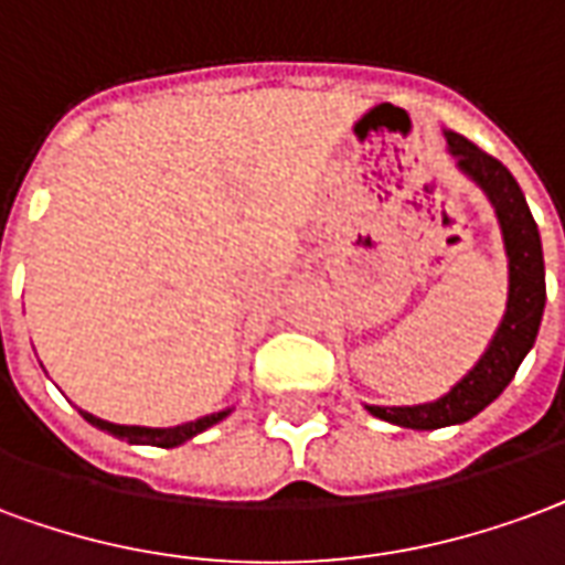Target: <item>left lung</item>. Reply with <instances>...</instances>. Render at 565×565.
Wrapping results in <instances>:
<instances>
[{"label": "left lung", "instance_id": "1", "mask_svg": "<svg viewBox=\"0 0 565 565\" xmlns=\"http://www.w3.org/2000/svg\"><path fill=\"white\" fill-rule=\"evenodd\" d=\"M446 140H449V152L458 158V167L482 188L497 209L505 254H509V302H505L503 323L497 329L494 341L488 344L473 371L458 386H452V392H446L431 404H416V407H367L371 416L401 425V428H416V431L458 425L482 413L509 386V380L515 377L518 365L524 362L536 341L542 311H545L542 239H539V227L530 215L524 191L494 154L482 152L461 134L449 131Z\"/></svg>", "mask_w": 565, "mask_h": 565}]
</instances>
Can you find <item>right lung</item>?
I'll return each mask as SVG.
<instances>
[{
    "mask_svg": "<svg viewBox=\"0 0 565 565\" xmlns=\"http://www.w3.org/2000/svg\"><path fill=\"white\" fill-rule=\"evenodd\" d=\"M83 413V411H81ZM230 411L212 413V416H203L198 422H185V425H177V428H140V425H113V422H104L98 416H92V413H83V419L95 425V428H102V431L113 434V437H119V440L128 443H140V446H161V449H173V446H182L191 437H198L200 431H206L212 425H218Z\"/></svg>",
    "mask_w": 565,
    "mask_h": 565,
    "instance_id": "add662e5",
    "label": "right lung"
}]
</instances>
